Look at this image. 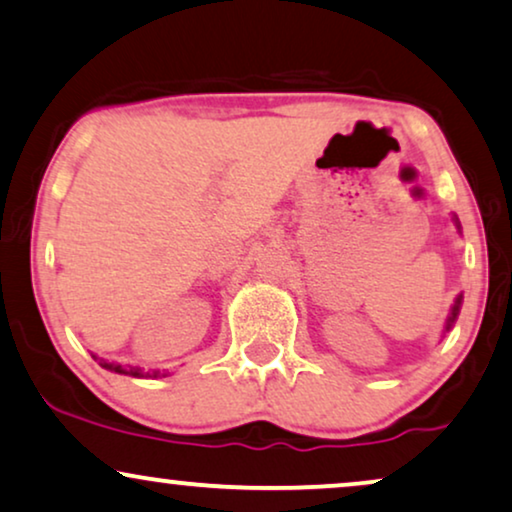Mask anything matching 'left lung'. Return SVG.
<instances>
[{
  "label": "left lung",
  "mask_w": 512,
  "mask_h": 512,
  "mask_svg": "<svg viewBox=\"0 0 512 512\" xmlns=\"http://www.w3.org/2000/svg\"><path fill=\"white\" fill-rule=\"evenodd\" d=\"M458 312H461V295H458V300H456V304H454V309H451V316H449V323H446V328H451V323L456 321Z\"/></svg>",
  "instance_id": "1"
}]
</instances>
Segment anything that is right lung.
<instances>
[{"instance_id": "right-lung-1", "label": "right lung", "mask_w": 512, "mask_h": 512, "mask_svg": "<svg viewBox=\"0 0 512 512\" xmlns=\"http://www.w3.org/2000/svg\"><path fill=\"white\" fill-rule=\"evenodd\" d=\"M101 366L108 368V371H115V373H127V375H134V378H144V371H141V368H137V366L122 368L120 364H108V361H103V359H101ZM158 373L160 371H153V375H158ZM146 375H151V373H146Z\"/></svg>"}]
</instances>
